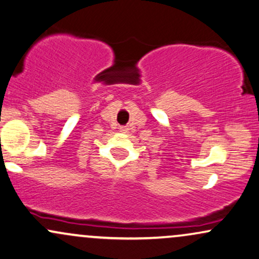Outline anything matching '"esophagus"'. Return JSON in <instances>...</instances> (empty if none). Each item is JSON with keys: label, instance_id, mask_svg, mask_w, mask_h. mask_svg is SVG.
<instances>
[{"label": "esophagus", "instance_id": "1", "mask_svg": "<svg viewBox=\"0 0 259 259\" xmlns=\"http://www.w3.org/2000/svg\"><path fill=\"white\" fill-rule=\"evenodd\" d=\"M120 132L121 133H124V135H126V133L130 132V128H127V127H120Z\"/></svg>", "mask_w": 259, "mask_h": 259}]
</instances>
